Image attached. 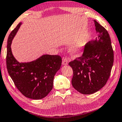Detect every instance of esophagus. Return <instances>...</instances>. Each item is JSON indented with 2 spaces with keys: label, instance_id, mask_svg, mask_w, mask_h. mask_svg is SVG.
Masks as SVG:
<instances>
[{
  "label": "esophagus",
  "instance_id": "34e87169",
  "mask_svg": "<svg viewBox=\"0 0 122 122\" xmlns=\"http://www.w3.org/2000/svg\"><path fill=\"white\" fill-rule=\"evenodd\" d=\"M68 63H69V59L67 58H64L63 59V61H62V64L63 65H67L68 64Z\"/></svg>",
  "mask_w": 122,
  "mask_h": 122
}]
</instances>
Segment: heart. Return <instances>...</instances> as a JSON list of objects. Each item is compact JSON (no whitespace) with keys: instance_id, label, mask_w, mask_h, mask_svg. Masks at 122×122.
Masks as SVG:
<instances>
[{"instance_id":"b5f03b06","label":"heart","mask_w":122,"mask_h":122,"mask_svg":"<svg viewBox=\"0 0 122 122\" xmlns=\"http://www.w3.org/2000/svg\"><path fill=\"white\" fill-rule=\"evenodd\" d=\"M85 44V41L83 39H80L71 47V50L73 53H79L82 51Z\"/></svg>"}]
</instances>
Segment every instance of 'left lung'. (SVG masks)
<instances>
[{
    "instance_id": "1",
    "label": "left lung",
    "mask_w": 122,
    "mask_h": 122,
    "mask_svg": "<svg viewBox=\"0 0 122 122\" xmlns=\"http://www.w3.org/2000/svg\"><path fill=\"white\" fill-rule=\"evenodd\" d=\"M94 22L98 33L96 38L85 45L81 56L69 63L73 70L72 85L84 95L95 93L106 84L113 63L109 33L96 20Z\"/></svg>"
}]
</instances>
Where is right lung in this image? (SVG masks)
<instances>
[{"instance_id": "add662e5", "label": "right lung", "mask_w": 122, "mask_h": 122, "mask_svg": "<svg viewBox=\"0 0 122 122\" xmlns=\"http://www.w3.org/2000/svg\"><path fill=\"white\" fill-rule=\"evenodd\" d=\"M21 24L19 23L17 25L8 38V73L15 86L24 96L41 99L46 96L52 89L54 77L61 67V58L58 55H44L31 62H18L12 55L11 45Z\"/></svg>"}]
</instances>
